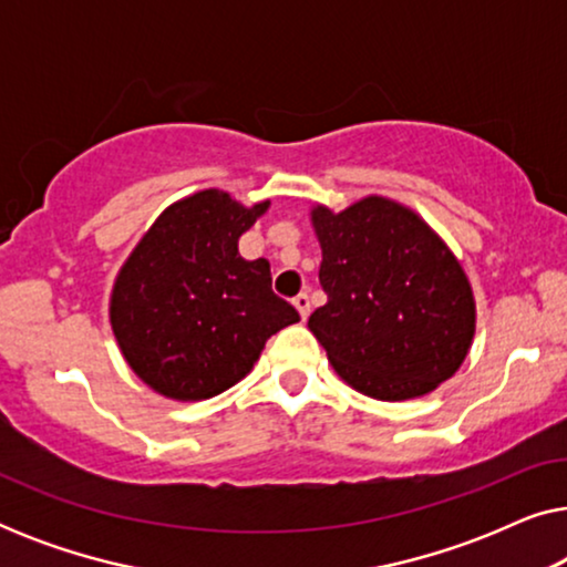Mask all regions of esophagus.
<instances>
[{
  "label": "esophagus",
  "mask_w": 567,
  "mask_h": 567,
  "mask_svg": "<svg viewBox=\"0 0 567 567\" xmlns=\"http://www.w3.org/2000/svg\"><path fill=\"white\" fill-rule=\"evenodd\" d=\"M293 307L299 309L301 320H307V317H309V297H307V293H299V297H293Z\"/></svg>",
  "instance_id": "34e87169"
}]
</instances>
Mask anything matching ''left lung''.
Here are the masks:
<instances>
[{
  "instance_id": "obj_1",
  "label": "left lung",
  "mask_w": 567,
  "mask_h": 567,
  "mask_svg": "<svg viewBox=\"0 0 567 567\" xmlns=\"http://www.w3.org/2000/svg\"><path fill=\"white\" fill-rule=\"evenodd\" d=\"M312 224L328 305L307 324L340 379L398 402L454 377L475 338V297L436 231L382 196L340 214L315 206Z\"/></svg>"
}]
</instances>
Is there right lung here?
Wrapping results in <instances>:
<instances>
[{"mask_svg":"<svg viewBox=\"0 0 567 567\" xmlns=\"http://www.w3.org/2000/svg\"><path fill=\"white\" fill-rule=\"evenodd\" d=\"M208 188L177 200L123 262L111 324L134 374L169 400H208L250 374L266 340L299 322L270 289V262L239 237L268 212Z\"/></svg>","mask_w":567,"mask_h":567,"instance_id":"add662e5","label":"right lung"}]
</instances>
